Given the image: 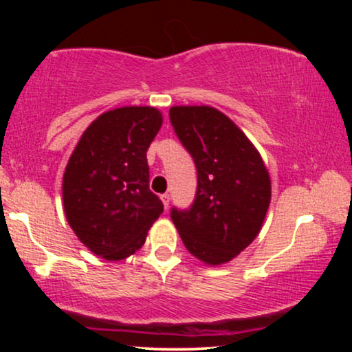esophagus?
Returning a JSON list of instances; mask_svg holds the SVG:
<instances>
[{
	"label": "esophagus",
	"instance_id": "obj_1",
	"mask_svg": "<svg viewBox=\"0 0 352 352\" xmlns=\"http://www.w3.org/2000/svg\"><path fill=\"white\" fill-rule=\"evenodd\" d=\"M160 200L164 201V207H165V210H167L168 204H170V195H168V193H164V195H160Z\"/></svg>",
	"mask_w": 352,
	"mask_h": 352
}]
</instances>
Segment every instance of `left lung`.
<instances>
[{"label":"left lung","mask_w":352,"mask_h":352,"mask_svg":"<svg viewBox=\"0 0 352 352\" xmlns=\"http://www.w3.org/2000/svg\"><path fill=\"white\" fill-rule=\"evenodd\" d=\"M170 124L197 167L195 199L172 207L185 248L208 265L243 252L260 233L272 184L260 153L227 116L208 106H180Z\"/></svg>","instance_id":"left-lung-1"}]
</instances>
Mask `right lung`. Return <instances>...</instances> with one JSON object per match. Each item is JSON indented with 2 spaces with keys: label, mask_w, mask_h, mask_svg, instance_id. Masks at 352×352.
Here are the masks:
<instances>
[{
  "label": "right lung",
  "mask_w": 352,
  "mask_h": 352,
  "mask_svg": "<svg viewBox=\"0 0 352 352\" xmlns=\"http://www.w3.org/2000/svg\"><path fill=\"white\" fill-rule=\"evenodd\" d=\"M153 107L104 112L86 129L63 179L64 212L84 245L106 260L144 245L164 204L148 188L147 148L160 131Z\"/></svg>",
  "instance_id": "1"
}]
</instances>
